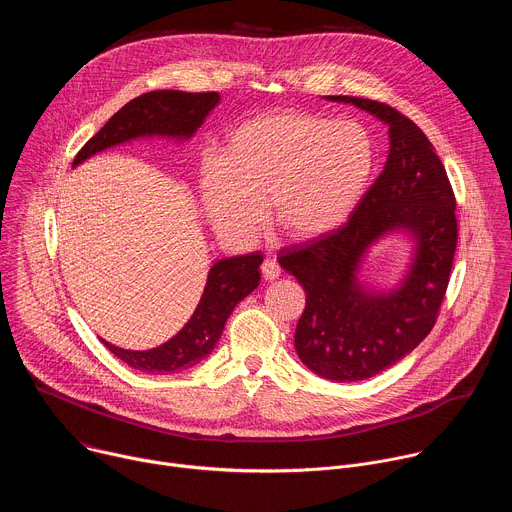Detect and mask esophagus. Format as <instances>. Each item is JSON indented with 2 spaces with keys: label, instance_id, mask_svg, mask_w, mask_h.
Instances as JSON below:
<instances>
[{
  "label": "esophagus",
  "instance_id": "obj_1",
  "mask_svg": "<svg viewBox=\"0 0 512 512\" xmlns=\"http://www.w3.org/2000/svg\"><path fill=\"white\" fill-rule=\"evenodd\" d=\"M261 273H263V277H265L267 281H273V279H277V277L281 275V269H279V265H277L275 259L267 257V259L263 261V265H261Z\"/></svg>",
  "mask_w": 512,
  "mask_h": 512
}]
</instances>
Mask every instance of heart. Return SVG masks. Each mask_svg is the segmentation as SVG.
Returning a JSON list of instances; mask_svg holds the SVG:
<instances>
[{
    "mask_svg": "<svg viewBox=\"0 0 512 512\" xmlns=\"http://www.w3.org/2000/svg\"><path fill=\"white\" fill-rule=\"evenodd\" d=\"M375 141L360 123L308 111H271L227 131L218 156H204L198 192L212 227L253 241L271 223L298 241L340 229L367 192Z\"/></svg>",
    "mask_w": 512,
    "mask_h": 512,
    "instance_id": "b5f03b06",
    "label": "heart"
}]
</instances>
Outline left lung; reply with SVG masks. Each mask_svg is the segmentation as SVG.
Segmentation results:
<instances>
[{"mask_svg": "<svg viewBox=\"0 0 512 512\" xmlns=\"http://www.w3.org/2000/svg\"><path fill=\"white\" fill-rule=\"evenodd\" d=\"M324 99L383 121L389 156L342 229L283 249L277 261L306 291L294 336L300 360L322 379L356 383L393 367L431 332L458 241L456 198L435 148L411 119L371 99ZM397 234L412 247L402 279L387 290L364 282L368 251Z\"/></svg>", "mask_w": 512, "mask_h": 512, "instance_id": "obj_1", "label": "left lung"}]
</instances>
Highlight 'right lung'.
<instances>
[{"instance_id":"right-lung-1","label":"right lung","mask_w":512,"mask_h":512,"mask_svg":"<svg viewBox=\"0 0 512 512\" xmlns=\"http://www.w3.org/2000/svg\"><path fill=\"white\" fill-rule=\"evenodd\" d=\"M218 103H221V95L218 93H145L121 107L85 143V148L72 162V168L81 166L89 158L109 148H117V145L131 143L135 139L160 137L184 143L194 137V133L202 127ZM261 263V253L218 259L208 271L200 302L190 320L178 334L156 348L127 350L103 338L101 340L117 358H121L135 371L168 375L190 369L214 350L235 306L259 285Z\"/></svg>"}]
</instances>
